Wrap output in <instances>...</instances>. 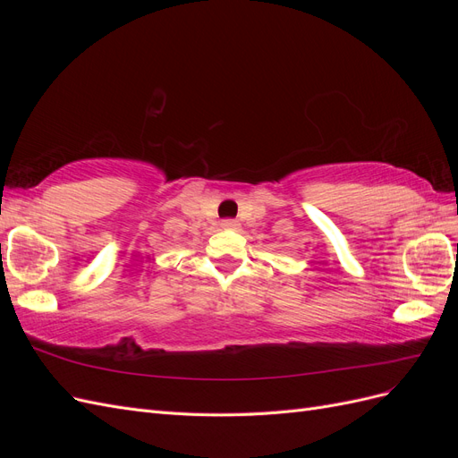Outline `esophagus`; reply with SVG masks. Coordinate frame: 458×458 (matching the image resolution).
Segmentation results:
<instances>
[{
  "mask_svg": "<svg viewBox=\"0 0 458 458\" xmlns=\"http://www.w3.org/2000/svg\"><path fill=\"white\" fill-rule=\"evenodd\" d=\"M221 227H224V229H239V221L237 219H224V221H221Z\"/></svg>",
  "mask_w": 458,
  "mask_h": 458,
  "instance_id": "1",
  "label": "esophagus"
}]
</instances>
